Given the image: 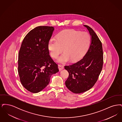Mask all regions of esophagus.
<instances>
[{"label": "esophagus", "mask_w": 122, "mask_h": 122, "mask_svg": "<svg viewBox=\"0 0 122 122\" xmlns=\"http://www.w3.org/2000/svg\"><path fill=\"white\" fill-rule=\"evenodd\" d=\"M58 69L59 70H62L64 69V66L63 65L61 64H58Z\"/></svg>", "instance_id": "1"}]
</instances>
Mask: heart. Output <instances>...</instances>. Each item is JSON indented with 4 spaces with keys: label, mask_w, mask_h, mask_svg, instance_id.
I'll return each instance as SVG.
<instances>
[{
    "label": "heart",
    "mask_w": 122,
    "mask_h": 122,
    "mask_svg": "<svg viewBox=\"0 0 122 122\" xmlns=\"http://www.w3.org/2000/svg\"><path fill=\"white\" fill-rule=\"evenodd\" d=\"M90 42V35L86 32L65 30L58 34L57 39L49 40L48 49L52 57L57 58L64 48V52L58 58V62H66L70 59L76 61L86 52Z\"/></svg>",
    "instance_id": "1"
}]
</instances>
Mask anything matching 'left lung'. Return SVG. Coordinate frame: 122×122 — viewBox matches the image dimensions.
I'll use <instances>...</instances> for the list:
<instances>
[{
  "label": "left lung",
  "mask_w": 122,
  "mask_h": 122,
  "mask_svg": "<svg viewBox=\"0 0 122 122\" xmlns=\"http://www.w3.org/2000/svg\"><path fill=\"white\" fill-rule=\"evenodd\" d=\"M91 36L89 48L84 57L75 64L65 66L69 76L65 85L71 92L80 94L93 87L102 68L103 55L102 44L93 29L84 25Z\"/></svg>",
  "instance_id": "obj_1"
}]
</instances>
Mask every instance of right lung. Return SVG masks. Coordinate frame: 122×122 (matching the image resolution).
Here are the masks:
<instances>
[{
    "instance_id": "add662e5",
    "label": "right lung",
    "mask_w": 122,
    "mask_h": 122,
    "mask_svg": "<svg viewBox=\"0 0 122 122\" xmlns=\"http://www.w3.org/2000/svg\"><path fill=\"white\" fill-rule=\"evenodd\" d=\"M53 27L39 26L25 36L18 55V73L22 86L38 93L49 84L51 76L59 71L49 55L48 42Z\"/></svg>"
}]
</instances>
